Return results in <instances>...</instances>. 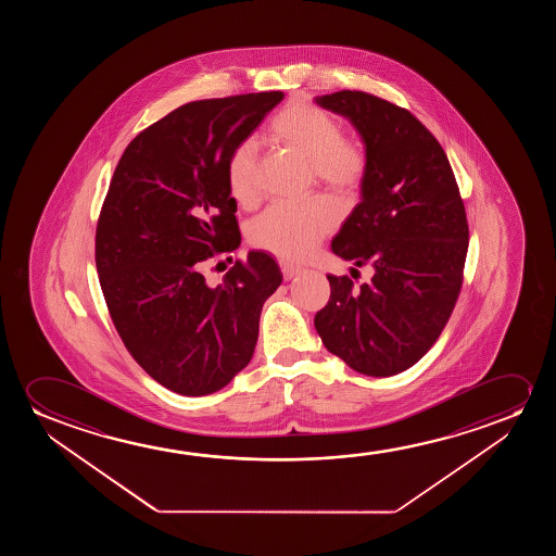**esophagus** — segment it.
<instances>
[{
  "label": "esophagus",
  "mask_w": 556,
  "mask_h": 556,
  "mask_svg": "<svg viewBox=\"0 0 556 556\" xmlns=\"http://www.w3.org/2000/svg\"><path fill=\"white\" fill-rule=\"evenodd\" d=\"M281 271L282 277L289 281V279L294 277V275L300 274V267L292 266V264H289V262H281Z\"/></svg>",
  "instance_id": "obj_1"
}]
</instances>
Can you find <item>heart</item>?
Here are the masks:
<instances>
[{"label":"heart","mask_w":556,"mask_h":556,"mask_svg":"<svg viewBox=\"0 0 556 556\" xmlns=\"http://www.w3.org/2000/svg\"><path fill=\"white\" fill-rule=\"evenodd\" d=\"M267 137L309 160L313 176L332 190L351 193L365 184L368 152L361 140L343 135L342 123L327 110L292 100L275 115ZM226 184L237 205L251 208L260 199L256 148L244 140L226 163ZM338 206L327 195L304 203H277L260 214L249 228V241L281 260H302L334 228Z\"/></svg>","instance_id":"1"}]
</instances>
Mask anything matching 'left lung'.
Returning <instances> with one entry per match:
<instances>
[{
	"instance_id": "obj_1",
	"label": "left lung",
	"mask_w": 556,
	"mask_h": 556,
	"mask_svg": "<svg viewBox=\"0 0 556 556\" xmlns=\"http://www.w3.org/2000/svg\"><path fill=\"white\" fill-rule=\"evenodd\" d=\"M317 102L350 117L365 140L363 201L330 249L374 275L361 287L327 275L315 328L353 370L386 378L416 365L456 307L469 247L464 199L439 140L406 108L355 89Z\"/></svg>"
}]
</instances>
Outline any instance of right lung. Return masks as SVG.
<instances>
[{"label":"right lung","mask_w":556,"mask_h":556,"mask_svg":"<svg viewBox=\"0 0 556 556\" xmlns=\"http://www.w3.org/2000/svg\"><path fill=\"white\" fill-rule=\"evenodd\" d=\"M285 92L176 108L130 140L100 208V289L130 357L163 388L201 396L251 363L262 305L282 275L266 252L236 260L218 287L205 269L241 243L226 184L229 153Z\"/></svg>","instance_id":"1"}]
</instances>
